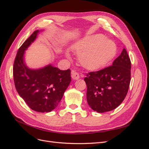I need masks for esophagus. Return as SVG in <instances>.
<instances>
[{"mask_svg": "<svg viewBox=\"0 0 149 149\" xmlns=\"http://www.w3.org/2000/svg\"><path fill=\"white\" fill-rule=\"evenodd\" d=\"M71 78L74 80H77L79 78V74L74 70L71 71Z\"/></svg>", "mask_w": 149, "mask_h": 149, "instance_id": "obj_1", "label": "esophagus"}]
</instances>
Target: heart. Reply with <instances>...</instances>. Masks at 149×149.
I'll list each match as a JSON object with an SVG mask.
<instances>
[{"instance_id": "obj_1", "label": "heart", "mask_w": 149, "mask_h": 149, "mask_svg": "<svg viewBox=\"0 0 149 149\" xmlns=\"http://www.w3.org/2000/svg\"><path fill=\"white\" fill-rule=\"evenodd\" d=\"M73 48L78 55V60L85 69L97 71L107 66L117 53L116 43L101 34L88 35L78 40ZM68 55V53L66 52Z\"/></svg>"}]
</instances>
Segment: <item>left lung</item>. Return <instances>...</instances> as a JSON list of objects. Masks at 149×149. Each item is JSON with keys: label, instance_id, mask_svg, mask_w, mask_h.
I'll return each instance as SVG.
<instances>
[{"label": "left lung", "instance_id": "obj_1", "mask_svg": "<svg viewBox=\"0 0 149 149\" xmlns=\"http://www.w3.org/2000/svg\"><path fill=\"white\" fill-rule=\"evenodd\" d=\"M131 63L127 51L106 68L87 74L86 98L91 109L100 113L114 110L127 95L130 81Z\"/></svg>", "mask_w": 149, "mask_h": 149}]
</instances>
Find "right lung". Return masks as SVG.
<instances>
[{
	"label": "right lung",
	"instance_id": "add662e5",
	"mask_svg": "<svg viewBox=\"0 0 149 149\" xmlns=\"http://www.w3.org/2000/svg\"><path fill=\"white\" fill-rule=\"evenodd\" d=\"M36 30L18 50L13 68L17 91L31 109L49 112L58 106L71 82V71L60 70L49 64L31 69L25 61V52L33 43L40 31Z\"/></svg>",
	"mask_w": 149,
	"mask_h": 149
}]
</instances>
